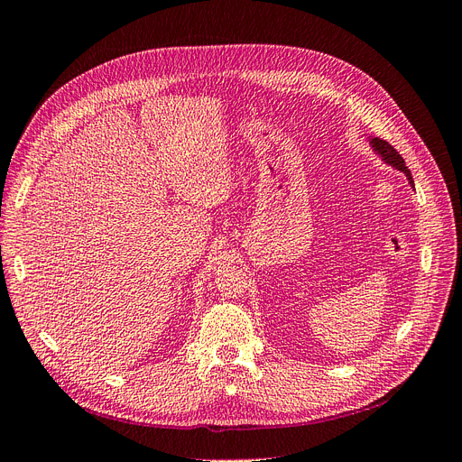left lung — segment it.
<instances>
[{
	"instance_id": "8db88e82",
	"label": "left lung",
	"mask_w": 462,
	"mask_h": 462,
	"mask_svg": "<svg viewBox=\"0 0 462 462\" xmlns=\"http://www.w3.org/2000/svg\"><path fill=\"white\" fill-rule=\"evenodd\" d=\"M369 144H371V148L379 153V156L383 158V162L384 163H388V165H392L394 169H398V171H402V173L407 177V180H409V184H411L413 188H415V184H413V177H411V171H409L407 167H405V162H403V158L400 156V152L392 146V144H388L386 141H383V139H379V136H373V139H369Z\"/></svg>"
}]
</instances>
